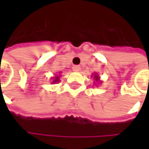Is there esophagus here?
Returning a JSON list of instances; mask_svg holds the SVG:
<instances>
[{
  "label": "esophagus",
  "instance_id": "obj_1",
  "mask_svg": "<svg viewBox=\"0 0 149 149\" xmlns=\"http://www.w3.org/2000/svg\"><path fill=\"white\" fill-rule=\"evenodd\" d=\"M72 70L75 72H78L80 70V66L79 65H73L72 66Z\"/></svg>",
  "mask_w": 149,
  "mask_h": 149
}]
</instances>
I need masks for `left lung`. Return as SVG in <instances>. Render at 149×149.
I'll return each mask as SVG.
<instances>
[{
  "label": "left lung",
  "mask_w": 149,
  "mask_h": 149,
  "mask_svg": "<svg viewBox=\"0 0 149 149\" xmlns=\"http://www.w3.org/2000/svg\"><path fill=\"white\" fill-rule=\"evenodd\" d=\"M95 77H96V79H97V77H97V76H95Z\"/></svg>",
  "instance_id": "obj_1"
}]
</instances>
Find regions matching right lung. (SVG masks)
Segmentation results:
<instances>
[{
  "mask_svg": "<svg viewBox=\"0 0 149 149\" xmlns=\"http://www.w3.org/2000/svg\"><path fill=\"white\" fill-rule=\"evenodd\" d=\"M57 81H58V77H57L55 78V80H54V81H53L52 83H55V82H57Z\"/></svg>",
  "mask_w": 149,
  "mask_h": 149,
  "instance_id": "obj_1",
  "label": "right lung"
}]
</instances>
